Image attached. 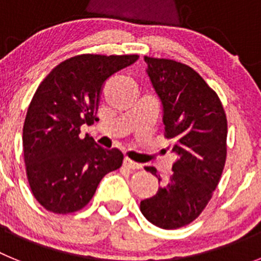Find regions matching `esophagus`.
Wrapping results in <instances>:
<instances>
[{
  "instance_id": "obj_1",
  "label": "esophagus",
  "mask_w": 261,
  "mask_h": 261,
  "mask_svg": "<svg viewBox=\"0 0 261 261\" xmlns=\"http://www.w3.org/2000/svg\"><path fill=\"white\" fill-rule=\"evenodd\" d=\"M123 165H124V167H126V168H128V170H138V168L142 167V166L140 165V163L133 162L132 159H129V158L124 159Z\"/></svg>"
}]
</instances>
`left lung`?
<instances>
[{
	"instance_id": "1",
	"label": "left lung",
	"mask_w": 261,
	"mask_h": 261,
	"mask_svg": "<svg viewBox=\"0 0 261 261\" xmlns=\"http://www.w3.org/2000/svg\"><path fill=\"white\" fill-rule=\"evenodd\" d=\"M144 59L163 106L165 137L171 140L177 159L170 180L142 200L140 209L149 222L172 230L195 221L212 199L225 167L227 120L216 91L191 66ZM145 170L158 177L154 167Z\"/></svg>"
}]
</instances>
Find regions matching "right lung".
<instances>
[{"instance_id": "right-lung-1", "label": "right lung", "mask_w": 261, "mask_h": 261, "mask_svg": "<svg viewBox=\"0 0 261 261\" xmlns=\"http://www.w3.org/2000/svg\"><path fill=\"white\" fill-rule=\"evenodd\" d=\"M137 55H78L60 62L39 85L23 125L27 179L39 204L56 214L86 206L105 175L123 165L119 149L99 146L81 126L98 121L102 87Z\"/></svg>"}]
</instances>
